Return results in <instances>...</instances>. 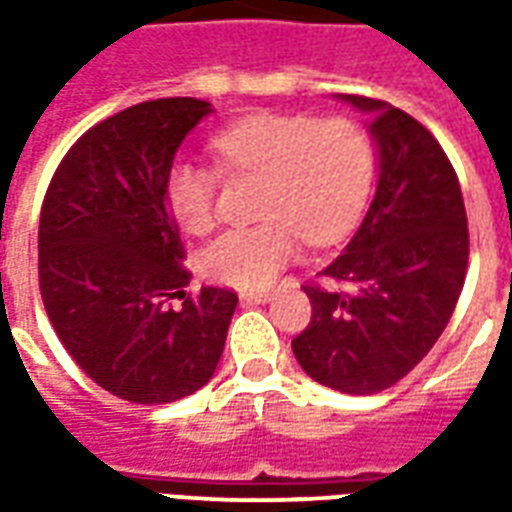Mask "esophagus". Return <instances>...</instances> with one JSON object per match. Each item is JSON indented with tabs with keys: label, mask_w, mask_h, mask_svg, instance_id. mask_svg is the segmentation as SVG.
<instances>
[{
	"label": "esophagus",
	"mask_w": 512,
	"mask_h": 512,
	"mask_svg": "<svg viewBox=\"0 0 512 512\" xmlns=\"http://www.w3.org/2000/svg\"><path fill=\"white\" fill-rule=\"evenodd\" d=\"M241 299H244L246 304H266V301L271 299V293H268V290H244Z\"/></svg>",
	"instance_id": "obj_1"
}]
</instances>
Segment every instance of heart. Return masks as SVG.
<instances>
[{
	"label": "heart",
	"instance_id": "obj_1",
	"mask_svg": "<svg viewBox=\"0 0 512 512\" xmlns=\"http://www.w3.org/2000/svg\"><path fill=\"white\" fill-rule=\"evenodd\" d=\"M224 175H260L257 213L266 222L233 227L202 249V274L233 288H263L299 252V241L329 244L365 200L373 153L362 128L348 117L257 112L211 139ZM219 169L175 161L164 197L186 233L216 224Z\"/></svg>",
	"mask_w": 512,
	"mask_h": 512
}]
</instances>
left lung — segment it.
<instances>
[{"instance_id":"8db88e82","label":"left lung","mask_w":512,"mask_h":512,"mask_svg":"<svg viewBox=\"0 0 512 512\" xmlns=\"http://www.w3.org/2000/svg\"><path fill=\"white\" fill-rule=\"evenodd\" d=\"M343 101L373 117L378 183L343 255L304 282L312 318L290 345L312 381L376 395L408 376L450 323L469 266V227L436 136L386 101Z\"/></svg>"}]
</instances>
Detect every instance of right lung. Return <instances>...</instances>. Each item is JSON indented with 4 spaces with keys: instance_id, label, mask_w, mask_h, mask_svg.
Here are the masks:
<instances>
[{
    "instance_id": "right-lung-1",
    "label": "right lung",
    "mask_w": 512,
    "mask_h": 512,
    "mask_svg": "<svg viewBox=\"0 0 512 512\" xmlns=\"http://www.w3.org/2000/svg\"><path fill=\"white\" fill-rule=\"evenodd\" d=\"M208 112L200 98H158L106 117L43 197V307L73 362L128 403H175L208 384L238 304L235 290H183L186 249L164 197L175 150Z\"/></svg>"
}]
</instances>
